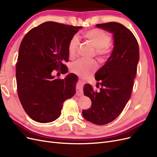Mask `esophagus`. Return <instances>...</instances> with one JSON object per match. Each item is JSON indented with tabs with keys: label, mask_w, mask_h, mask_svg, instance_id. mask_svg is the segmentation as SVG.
Returning <instances> with one entry per match:
<instances>
[{
	"label": "esophagus",
	"mask_w": 157,
	"mask_h": 157,
	"mask_svg": "<svg viewBox=\"0 0 157 157\" xmlns=\"http://www.w3.org/2000/svg\"><path fill=\"white\" fill-rule=\"evenodd\" d=\"M85 82L83 81L82 80H78V84H79V86L77 87V95L78 96H82L83 94V92H82V86L84 84Z\"/></svg>",
	"instance_id": "34e87169"
}]
</instances>
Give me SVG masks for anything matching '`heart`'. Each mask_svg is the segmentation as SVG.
I'll list each match as a JSON object with an SVG mask.
<instances>
[{
	"instance_id": "1",
	"label": "heart",
	"mask_w": 157,
	"mask_h": 157,
	"mask_svg": "<svg viewBox=\"0 0 157 157\" xmlns=\"http://www.w3.org/2000/svg\"><path fill=\"white\" fill-rule=\"evenodd\" d=\"M82 36L96 50V55L99 59H105L110 52L109 45L111 42V36L107 32L99 29H94L85 31ZM79 44L77 36H73L68 44V53L70 57H74L77 53ZM98 65L94 61L78 60L71 65V71L81 77H86L96 70Z\"/></svg>"
}]
</instances>
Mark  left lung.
Returning a JSON list of instances; mask_svg holds the SVG:
<instances>
[{
  "instance_id": "left-lung-1",
  "label": "left lung",
  "mask_w": 157,
  "mask_h": 157,
  "mask_svg": "<svg viewBox=\"0 0 157 157\" xmlns=\"http://www.w3.org/2000/svg\"><path fill=\"white\" fill-rule=\"evenodd\" d=\"M96 27L113 35V50L105 63L95 73L100 84L94 92L89 84L84 86V94L90 98L92 105L82 110L86 121L97 125L112 122L120 115L129 100L140 59L137 41L125 26L117 22L97 24Z\"/></svg>"
}]
</instances>
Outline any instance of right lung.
Listing matches in <instances>:
<instances>
[{"label": "right lung", "mask_w": 157, "mask_h": 157, "mask_svg": "<svg viewBox=\"0 0 157 157\" xmlns=\"http://www.w3.org/2000/svg\"><path fill=\"white\" fill-rule=\"evenodd\" d=\"M82 27L46 21L23 37L16 63L17 94L26 113L33 121L48 123L61 115L63 102L76 92L78 77L73 73L59 79L54 69L67 73L70 39Z\"/></svg>", "instance_id": "add662e5"}]
</instances>
